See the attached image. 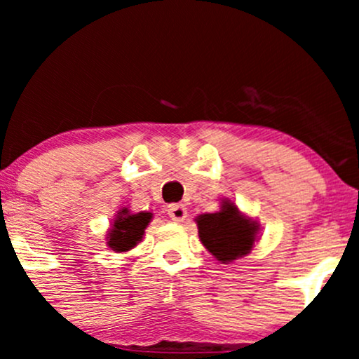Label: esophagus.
I'll return each instance as SVG.
<instances>
[{
	"label": "esophagus",
	"mask_w": 359,
	"mask_h": 359,
	"mask_svg": "<svg viewBox=\"0 0 359 359\" xmlns=\"http://www.w3.org/2000/svg\"><path fill=\"white\" fill-rule=\"evenodd\" d=\"M168 216L172 217L174 221H184L187 217V209H185L184 204H170L167 209Z\"/></svg>",
	"instance_id": "obj_1"
}]
</instances>
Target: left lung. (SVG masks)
Returning a JSON list of instances; mask_svg holds the SVG:
<instances>
[{
	"label": "left lung",
	"mask_w": 359,
	"mask_h": 359,
	"mask_svg": "<svg viewBox=\"0 0 359 359\" xmlns=\"http://www.w3.org/2000/svg\"><path fill=\"white\" fill-rule=\"evenodd\" d=\"M196 221L203 245L222 263L248 255L257 240V222L243 216L228 201L222 203L219 212L201 214Z\"/></svg>",
	"instance_id": "1"
}]
</instances>
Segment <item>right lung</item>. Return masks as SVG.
<instances>
[{
  "label": "right lung",
  "mask_w": 359,
  "mask_h": 359,
  "mask_svg": "<svg viewBox=\"0 0 359 359\" xmlns=\"http://www.w3.org/2000/svg\"><path fill=\"white\" fill-rule=\"evenodd\" d=\"M150 221L151 212L130 214L128 209H123L118 212L113 228L108 233V246L118 253L131 250L133 246H137L138 241H142L143 233Z\"/></svg>",
  "instance_id": "add662e5"
}]
</instances>
